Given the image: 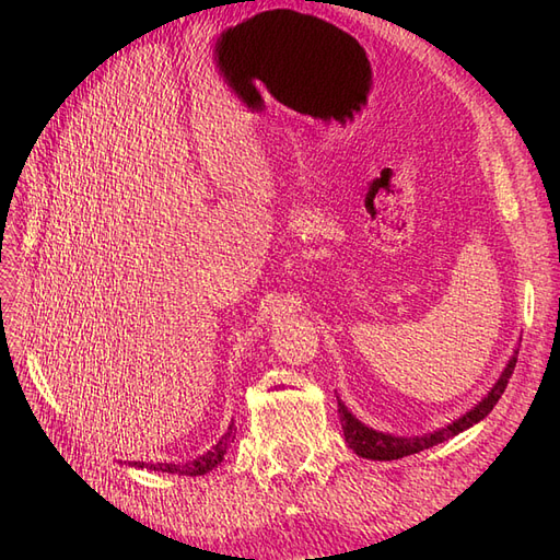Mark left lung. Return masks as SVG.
I'll use <instances>...</instances> for the list:
<instances>
[{
  "mask_svg": "<svg viewBox=\"0 0 560 560\" xmlns=\"http://www.w3.org/2000/svg\"><path fill=\"white\" fill-rule=\"evenodd\" d=\"M516 354L518 352L512 354V360H510V364L504 366L498 383L490 387V393L477 406H474V409H469L465 416L453 420L451 425H446L442 430H434L430 434H422V436H393V434H385V432H376L374 428H366L364 422L354 418L348 411V406L341 399H338V416H341L343 436H346L348 446L358 455L369 457V460H399V457H404V455H413V453H420V451H425L430 446L448 442L451 436L469 430L471 425H477L479 420H483L490 411H493V406L502 397L506 383H510V378L514 374Z\"/></svg>",
  "mask_w": 560,
  "mask_h": 560,
  "instance_id": "obj_1",
  "label": "left lung"
}]
</instances>
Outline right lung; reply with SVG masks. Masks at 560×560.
<instances>
[{"label":"right lung","instance_id":"obj_1","mask_svg":"<svg viewBox=\"0 0 560 560\" xmlns=\"http://www.w3.org/2000/svg\"><path fill=\"white\" fill-rule=\"evenodd\" d=\"M233 439H235V428L229 425L226 434L219 439V442L206 455L196 457V460H189V463H184V465H175V463H156V465L154 463H128V465H132V467H147L151 471L179 474V477H200V474L214 469L219 463L224 460V453L233 444Z\"/></svg>","mask_w":560,"mask_h":560}]
</instances>
